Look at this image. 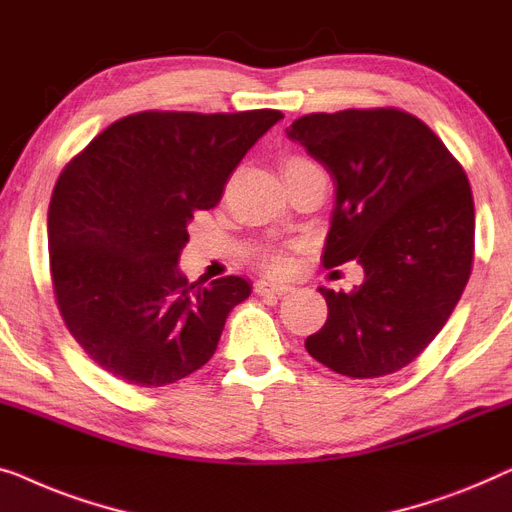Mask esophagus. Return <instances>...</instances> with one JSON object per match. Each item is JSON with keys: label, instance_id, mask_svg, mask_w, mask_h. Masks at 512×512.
Instances as JSON below:
<instances>
[{"label": "esophagus", "instance_id": "1", "mask_svg": "<svg viewBox=\"0 0 512 512\" xmlns=\"http://www.w3.org/2000/svg\"><path fill=\"white\" fill-rule=\"evenodd\" d=\"M292 287L285 285V283H278V280H271V278H259L255 283V292L257 294H287Z\"/></svg>", "mask_w": 512, "mask_h": 512}]
</instances>
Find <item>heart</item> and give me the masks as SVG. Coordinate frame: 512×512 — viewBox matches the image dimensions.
<instances>
[{
  "label": "heart",
  "instance_id": "1",
  "mask_svg": "<svg viewBox=\"0 0 512 512\" xmlns=\"http://www.w3.org/2000/svg\"><path fill=\"white\" fill-rule=\"evenodd\" d=\"M306 164H311V162H306V160H301V157H287V160L283 162V171H292V169H299V167H306ZM264 264L269 266L271 271H285L287 269V257L285 255H280V253H269L264 257Z\"/></svg>",
  "mask_w": 512,
  "mask_h": 512
}]
</instances>
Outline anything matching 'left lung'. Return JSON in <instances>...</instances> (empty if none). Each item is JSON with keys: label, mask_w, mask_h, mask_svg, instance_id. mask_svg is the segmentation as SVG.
I'll list each match as a JSON object with an SVG mask.
<instances>
[{"label": "left lung", "mask_w": 512, "mask_h": 512, "mask_svg": "<svg viewBox=\"0 0 512 512\" xmlns=\"http://www.w3.org/2000/svg\"><path fill=\"white\" fill-rule=\"evenodd\" d=\"M334 178L322 264L350 259L352 292L318 287L327 322L306 350L331 371L378 378L413 362L455 311L473 264L469 178L443 141L397 109L311 113L285 129Z\"/></svg>", "instance_id": "8db88e82"}]
</instances>
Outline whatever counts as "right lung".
Here are the masks:
<instances>
[{
    "label": "right lung",
    "instance_id": "obj_1",
    "mask_svg": "<svg viewBox=\"0 0 512 512\" xmlns=\"http://www.w3.org/2000/svg\"><path fill=\"white\" fill-rule=\"evenodd\" d=\"M280 111H146L113 122L57 178L48 208L53 290L64 325L111 376L176 383L218 348L253 287L227 276L187 283L178 257L194 211L225 183Z\"/></svg>",
    "mask_w": 512,
    "mask_h": 512
}]
</instances>
